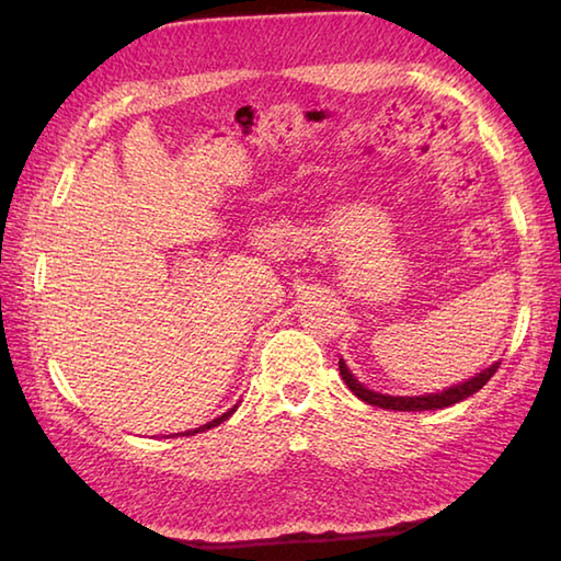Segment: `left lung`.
I'll return each instance as SVG.
<instances>
[{
  "instance_id": "left-lung-1",
  "label": "left lung",
  "mask_w": 561,
  "mask_h": 561,
  "mask_svg": "<svg viewBox=\"0 0 561 561\" xmlns=\"http://www.w3.org/2000/svg\"><path fill=\"white\" fill-rule=\"evenodd\" d=\"M500 368V360H495L490 368L485 371L474 374L468 381H462L458 386H450L445 388L440 393H428V396H386V393H376V391H368L364 383L356 381V376L348 371L344 358H339V374L344 378V383L354 391V396H358L360 401L378 405V408H386V411H435V408H448L465 401V398L478 393L482 386H485L495 371Z\"/></svg>"
}]
</instances>
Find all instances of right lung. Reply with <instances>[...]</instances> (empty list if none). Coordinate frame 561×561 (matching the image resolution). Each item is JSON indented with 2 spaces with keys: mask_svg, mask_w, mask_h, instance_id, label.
Segmentation results:
<instances>
[{
  "mask_svg": "<svg viewBox=\"0 0 561 561\" xmlns=\"http://www.w3.org/2000/svg\"><path fill=\"white\" fill-rule=\"evenodd\" d=\"M237 411V405H232L230 411L227 413H222L220 417H215V421H210V423H205V425H201V428H193V431H185V433H175V435H195V433H203V431H210V428H215V425H220L222 421H227V417H230L232 413Z\"/></svg>",
  "mask_w": 561,
  "mask_h": 561,
  "instance_id": "right-lung-1",
  "label": "right lung"
}]
</instances>
